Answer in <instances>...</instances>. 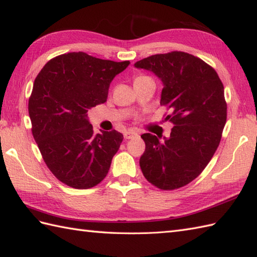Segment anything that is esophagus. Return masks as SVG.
Here are the masks:
<instances>
[{"instance_id":"34e87169","label":"esophagus","mask_w":257,"mask_h":257,"mask_svg":"<svg viewBox=\"0 0 257 257\" xmlns=\"http://www.w3.org/2000/svg\"><path fill=\"white\" fill-rule=\"evenodd\" d=\"M138 136H139L138 133H136V131H134V130H128L123 134L124 139H134V138H137Z\"/></svg>"}]
</instances>
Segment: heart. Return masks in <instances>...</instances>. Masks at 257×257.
Listing matches in <instances>:
<instances>
[{
	"mask_svg": "<svg viewBox=\"0 0 257 257\" xmlns=\"http://www.w3.org/2000/svg\"><path fill=\"white\" fill-rule=\"evenodd\" d=\"M139 77H141V76H139Z\"/></svg>",
	"mask_w": 257,
	"mask_h": 257,
	"instance_id": "1",
	"label": "heart"
}]
</instances>
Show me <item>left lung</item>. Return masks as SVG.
<instances>
[{
    "label": "left lung",
    "mask_w": 257,
    "mask_h": 257,
    "mask_svg": "<svg viewBox=\"0 0 257 257\" xmlns=\"http://www.w3.org/2000/svg\"><path fill=\"white\" fill-rule=\"evenodd\" d=\"M135 67L151 71L163 83L160 105L173 122L169 138L143 134V175L160 189L185 186L204 171L216 152L226 121L224 88L216 71L182 51L142 59Z\"/></svg>",
    "instance_id": "left-lung-1"
}]
</instances>
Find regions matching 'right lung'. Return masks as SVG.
I'll return each instance as SVG.
<instances>
[{
  "label": "right lung",
  "mask_w": 257,
  "mask_h": 257,
  "mask_svg": "<svg viewBox=\"0 0 257 257\" xmlns=\"http://www.w3.org/2000/svg\"><path fill=\"white\" fill-rule=\"evenodd\" d=\"M129 64L69 52L48 61L36 77L28 101L33 136L48 169L70 187L96 186L109 171L123 136L95 135L87 111L105 103L110 82Z\"/></svg>",
  "instance_id": "right-lung-1"
}]
</instances>
